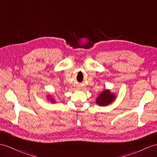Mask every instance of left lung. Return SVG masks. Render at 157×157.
<instances>
[{"label":"left lung","instance_id":"obj_1","mask_svg":"<svg viewBox=\"0 0 157 157\" xmlns=\"http://www.w3.org/2000/svg\"><path fill=\"white\" fill-rule=\"evenodd\" d=\"M116 95L110 93V90H105L96 99V103L99 106H105L110 105L114 101Z\"/></svg>","mask_w":157,"mask_h":157}]
</instances>
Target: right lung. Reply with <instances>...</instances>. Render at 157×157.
<instances>
[{
    "label": "right lung",
    "mask_w": 157,
    "mask_h": 157,
    "mask_svg": "<svg viewBox=\"0 0 157 157\" xmlns=\"http://www.w3.org/2000/svg\"><path fill=\"white\" fill-rule=\"evenodd\" d=\"M47 98H48V99H49V100H50V101H51V102H52V103H54V102H55V101L54 100V99H53V98H50V97H49V96H48V97Z\"/></svg>",
    "instance_id": "add662e5"
}]
</instances>
